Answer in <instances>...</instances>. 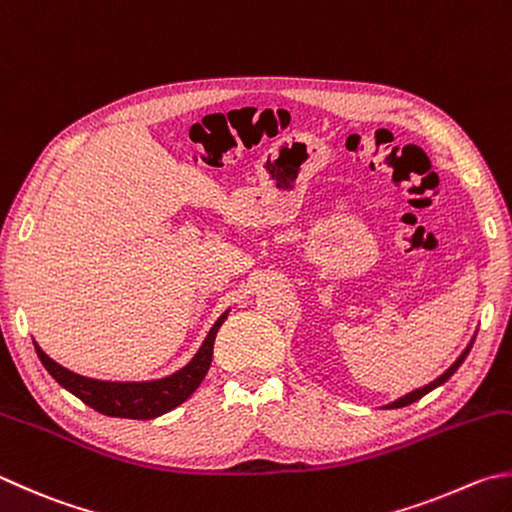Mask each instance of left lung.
Listing matches in <instances>:
<instances>
[{
	"instance_id": "obj_1",
	"label": "left lung",
	"mask_w": 512,
	"mask_h": 512,
	"mask_svg": "<svg viewBox=\"0 0 512 512\" xmlns=\"http://www.w3.org/2000/svg\"><path fill=\"white\" fill-rule=\"evenodd\" d=\"M472 343H475V336H472V339H470V343L466 345V350L459 354V359H457L455 363H452V365H450V368H448L446 372H443V374L439 376V379H435V381H430L428 385H423V388H417V390H412V392H408V394H406V397H401V399H397V401H392V403H388V406H385V408H403V406H410V403H414V401H419V399L423 397V394H428V392H432V390H435V388H439V385H443V383H446V381L450 379V376H452V374H455V372L459 370V365L466 361V356H468V352H470V347H472Z\"/></svg>"
}]
</instances>
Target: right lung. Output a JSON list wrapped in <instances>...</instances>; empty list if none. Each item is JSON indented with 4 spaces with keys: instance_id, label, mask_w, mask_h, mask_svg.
<instances>
[{
    "instance_id": "add662e5",
    "label": "right lung",
    "mask_w": 512,
    "mask_h": 512,
    "mask_svg": "<svg viewBox=\"0 0 512 512\" xmlns=\"http://www.w3.org/2000/svg\"><path fill=\"white\" fill-rule=\"evenodd\" d=\"M229 310L218 316V321L211 327L207 339L202 341L200 350L194 354L185 368L173 372L165 379L156 381H100L89 379V376L75 374L71 370L62 368L55 363L40 345L35 341V352L40 356L42 365L53 379L62 385L64 390L75 394L77 399L84 401L86 406L98 410L106 417H120V419H156L160 414H167L169 410L178 408L185 403L191 394L198 390V385L209 372L211 356H214V341L225 323Z\"/></svg>"
}]
</instances>
